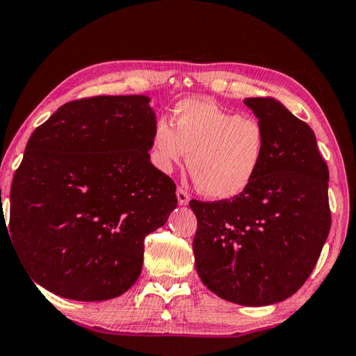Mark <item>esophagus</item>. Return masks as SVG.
<instances>
[{
	"label": "esophagus",
	"instance_id": "1",
	"mask_svg": "<svg viewBox=\"0 0 356 356\" xmlns=\"http://www.w3.org/2000/svg\"><path fill=\"white\" fill-rule=\"evenodd\" d=\"M176 195H177V201H179V204H180V206L188 204V201H190V195H188L187 191H185L182 187H179V188H177Z\"/></svg>",
	"mask_w": 356,
	"mask_h": 356
}]
</instances>
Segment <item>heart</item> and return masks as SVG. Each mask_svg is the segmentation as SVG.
I'll return each instance as SVG.
<instances>
[{
    "mask_svg": "<svg viewBox=\"0 0 356 356\" xmlns=\"http://www.w3.org/2000/svg\"><path fill=\"white\" fill-rule=\"evenodd\" d=\"M188 155L196 187L212 200H233L257 179L266 154V131L257 117L206 99H185L174 109V127L158 120L150 160L171 172Z\"/></svg>",
    "mask_w": 356,
    "mask_h": 356,
    "instance_id": "obj_1",
    "label": "heart"
}]
</instances>
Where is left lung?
<instances>
[{
    "label": "left lung",
    "instance_id": "left-lung-1",
    "mask_svg": "<svg viewBox=\"0 0 356 356\" xmlns=\"http://www.w3.org/2000/svg\"><path fill=\"white\" fill-rule=\"evenodd\" d=\"M266 131L257 179L233 200L198 201L195 266L209 290L268 306L301 289L331 228L330 171L306 122L273 98H245Z\"/></svg>",
    "mask_w": 356,
    "mask_h": 356
}]
</instances>
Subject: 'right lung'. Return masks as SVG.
<instances>
[{"label": "right lung", "mask_w": 356, "mask_h": 356, "mask_svg": "<svg viewBox=\"0 0 356 356\" xmlns=\"http://www.w3.org/2000/svg\"><path fill=\"white\" fill-rule=\"evenodd\" d=\"M149 101H70L28 139L10 187L9 233L28 274L55 295H123L143 269L145 236L177 206L174 180L150 163Z\"/></svg>", "instance_id": "add662e5"}]
</instances>
